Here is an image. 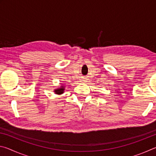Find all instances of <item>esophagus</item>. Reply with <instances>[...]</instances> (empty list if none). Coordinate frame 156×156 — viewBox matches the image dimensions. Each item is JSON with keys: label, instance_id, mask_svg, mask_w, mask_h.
<instances>
[{"label": "esophagus", "instance_id": "1", "mask_svg": "<svg viewBox=\"0 0 156 156\" xmlns=\"http://www.w3.org/2000/svg\"><path fill=\"white\" fill-rule=\"evenodd\" d=\"M81 81H83V83H87V79H83V80H81Z\"/></svg>", "mask_w": 156, "mask_h": 156}]
</instances>
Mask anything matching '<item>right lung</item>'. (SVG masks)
<instances>
[{
	"mask_svg": "<svg viewBox=\"0 0 156 156\" xmlns=\"http://www.w3.org/2000/svg\"><path fill=\"white\" fill-rule=\"evenodd\" d=\"M65 90V85H61V86H60L59 87L55 89L54 90V92L56 94L60 95V94H62L63 93H64Z\"/></svg>",
	"mask_w": 156,
	"mask_h": 156,
	"instance_id": "obj_1",
	"label": "right lung"
}]
</instances>
